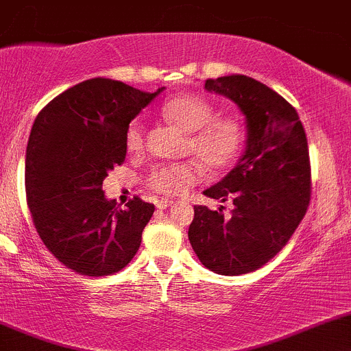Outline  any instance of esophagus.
Wrapping results in <instances>:
<instances>
[{"label":"esophagus","mask_w":351,"mask_h":351,"mask_svg":"<svg viewBox=\"0 0 351 351\" xmlns=\"http://www.w3.org/2000/svg\"><path fill=\"white\" fill-rule=\"evenodd\" d=\"M171 206H173V201H170V199H160L158 203H156V208L158 209H167Z\"/></svg>","instance_id":"34e87169"}]
</instances>
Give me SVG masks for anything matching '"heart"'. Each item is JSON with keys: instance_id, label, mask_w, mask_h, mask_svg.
<instances>
[{"instance_id": "b5f03b06", "label": "heart", "mask_w": 351, "mask_h": 351, "mask_svg": "<svg viewBox=\"0 0 351 351\" xmlns=\"http://www.w3.org/2000/svg\"><path fill=\"white\" fill-rule=\"evenodd\" d=\"M165 119L189 132L188 150L196 160L209 168L221 170L234 162L243 147V128L234 119L215 117V107L195 94H180L163 104ZM125 147L130 153L143 148L142 120H132L125 134ZM199 178L195 163H171L155 168L148 183L167 196H180Z\"/></svg>"}]
</instances>
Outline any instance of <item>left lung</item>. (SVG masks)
Instances as JSON below:
<instances>
[{"label": "left lung", "instance_id": "left-lung-1", "mask_svg": "<svg viewBox=\"0 0 351 351\" xmlns=\"http://www.w3.org/2000/svg\"><path fill=\"white\" fill-rule=\"evenodd\" d=\"M232 100L245 120V148L236 167L204 189L208 198L232 199L211 211L195 206L188 239L198 259L221 276L257 271L287 244L310 201V162L299 114L276 90L247 75L204 82Z\"/></svg>", "mask_w": 351, "mask_h": 351}]
</instances>
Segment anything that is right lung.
<instances>
[{
  "instance_id": "obj_1",
  "label": "right lung",
  "mask_w": 351,
  "mask_h": 351,
  "mask_svg": "<svg viewBox=\"0 0 351 351\" xmlns=\"http://www.w3.org/2000/svg\"><path fill=\"white\" fill-rule=\"evenodd\" d=\"M156 92L95 77L52 99L36 117L26 148V198L44 245L88 277L134 259L155 206L140 198L117 209L104 180L127 155L125 134Z\"/></svg>"
}]
</instances>
